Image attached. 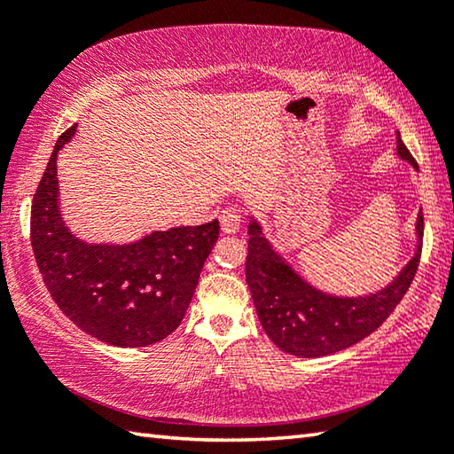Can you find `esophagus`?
<instances>
[{"label":"esophagus","mask_w":454,"mask_h":454,"mask_svg":"<svg viewBox=\"0 0 454 454\" xmlns=\"http://www.w3.org/2000/svg\"><path fill=\"white\" fill-rule=\"evenodd\" d=\"M240 222H242V212L238 208H224L220 214V226L224 234H234L240 230Z\"/></svg>","instance_id":"obj_1"}]
</instances>
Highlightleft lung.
Masks as SVG:
<instances>
[{
	"instance_id": "8db88e82",
	"label": "left lung",
	"mask_w": 454,
	"mask_h": 454,
	"mask_svg": "<svg viewBox=\"0 0 454 454\" xmlns=\"http://www.w3.org/2000/svg\"><path fill=\"white\" fill-rule=\"evenodd\" d=\"M396 150L398 156L419 170L401 134H396ZM422 230L425 222L419 212L417 250L388 286L368 296L342 298L326 294L301 278L262 236L258 222L252 220L248 224L246 282L268 338L288 355L317 358L334 355L372 334L411 288L420 262Z\"/></svg>"
}]
</instances>
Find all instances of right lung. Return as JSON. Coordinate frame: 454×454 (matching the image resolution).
I'll list each match as a JSON object with an SVG mask.
<instances>
[{"label":"right lung","instance_id":"1","mask_svg":"<svg viewBox=\"0 0 454 454\" xmlns=\"http://www.w3.org/2000/svg\"><path fill=\"white\" fill-rule=\"evenodd\" d=\"M56 148L32 202V248L45 288L83 333L114 347H148L172 334L194 296L218 240V220L152 232L132 244H88L64 224L58 206Z\"/></svg>","mask_w":454,"mask_h":454}]
</instances>
